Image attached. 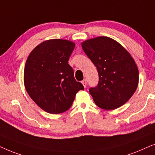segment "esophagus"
<instances>
[{
  "instance_id": "34e87169",
  "label": "esophagus",
  "mask_w": 155,
  "mask_h": 155,
  "mask_svg": "<svg viewBox=\"0 0 155 155\" xmlns=\"http://www.w3.org/2000/svg\"><path fill=\"white\" fill-rule=\"evenodd\" d=\"M81 84H83V86H84V87H86V84H87V82H86V79L83 80V81H81Z\"/></svg>"
}]
</instances>
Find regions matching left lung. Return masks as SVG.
Listing matches in <instances>:
<instances>
[{
	"label": "left lung",
	"mask_w": 155,
	"mask_h": 155,
	"mask_svg": "<svg viewBox=\"0 0 155 155\" xmlns=\"http://www.w3.org/2000/svg\"><path fill=\"white\" fill-rule=\"evenodd\" d=\"M81 47L98 70V86L89 89L95 104L108 110L122 106L135 92L139 81L137 66L130 54L105 36L84 41Z\"/></svg>",
	"instance_id": "1"
}]
</instances>
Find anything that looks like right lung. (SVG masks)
Here are the masks:
<instances>
[{
    "mask_svg": "<svg viewBox=\"0 0 155 155\" xmlns=\"http://www.w3.org/2000/svg\"><path fill=\"white\" fill-rule=\"evenodd\" d=\"M75 43L51 39L35 47L27 59L24 69L25 89L43 110L59 114L69 110L76 94L84 89L76 81L68 64Z\"/></svg>",
    "mask_w": 155,
    "mask_h": 155,
    "instance_id": "obj_1",
    "label": "right lung"
}]
</instances>
